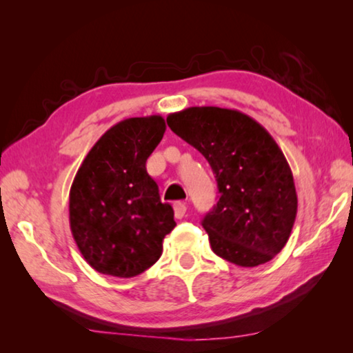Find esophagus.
I'll use <instances>...</instances> for the list:
<instances>
[{"label": "esophagus", "instance_id": "34e87169", "mask_svg": "<svg viewBox=\"0 0 353 353\" xmlns=\"http://www.w3.org/2000/svg\"><path fill=\"white\" fill-rule=\"evenodd\" d=\"M185 213H187V205H185L183 202H176V204H174V216L177 219H182L185 216Z\"/></svg>", "mask_w": 353, "mask_h": 353}]
</instances>
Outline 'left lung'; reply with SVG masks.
<instances>
[{
	"mask_svg": "<svg viewBox=\"0 0 353 353\" xmlns=\"http://www.w3.org/2000/svg\"><path fill=\"white\" fill-rule=\"evenodd\" d=\"M166 123L216 177L219 201L202 219L213 252L243 268L272 260L297 214L294 179L276 140L254 118L221 107H188Z\"/></svg>",
	"mask_w": 353,
	"mask_h": 353,
	"instance_id": "left-lung-1",
	"label": "left lung"
}]
</instances>
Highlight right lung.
I'll return each instance as SVG.
<instances>
[{"label": "right lung", "instance_id": "1", "mask_svg": "<svg viewBox=\"0 0 353 353\" xmlns=\"http://www.w3.org/2000/svg\"><path fill=\"white\" fill-rule=\"evenodd\" d=\"M160 115L128 118L88 151L70 190V227L94 271L129 279L160 259L174 212L160 201L146 160L163 139Z\"/></svg>", "mask_w": 353, "mask_h": 353}]
</instances>
